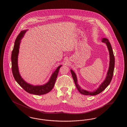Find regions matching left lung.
I'll list each match as a JSON object with an SVG mask.
<instances>
[{
    "label": "left lung",
    "instance_id": "1",
    "mask_svg": "<svg viewBox=\"0 0 127 127\" xmlns=\"http://www.w3.org/2000/svg\"><path fill=\"white\" fill-rule=\"evenodd\" d=\"M101 42L105 43L107 47L108 51L109 52V57H110V63L108 70L106 74V76L105 77L104 80L101 83V84L98 86V87L93 91H88L84 89H83L80 86L78 83V80L77 78L76 73L72 69H70L72 76L73 77V80L75 83L76 86L78 90L82 95H95L103 91L107 86L109 85L111 82L112 81V78L113 75V72L115 66V58L113 54V50L112 49V46L109 42V40L105 38H102L101 39Z\"/></svg>",
    "mask_w": 127,
    "mask_h": 127
}]
</instances>
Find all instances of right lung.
I'll return each instance as SVG.
<instances>
[{
    "label": "right lung",
    "mask_w": 127,
    "mask_h": 127,
    "mask_svg": "<svg viewBox=\"0 0 127 127\" xmlns=\"http://www.w3.org/2000/svg\"><path fill=\"white\" fill-rule=\"evenodd\" d=\"M28 30L21 31L15 40L14 46L11 55L12 71L15 81L26 92L31 94L35 95H43L51 91L54 86L60 68L62 65L59 66L53 72L51 77L46 83L42 85H33L26 82L21 76L18 66V57L21 40L24 37Z\"/></svg>",
    "instance_id": "right-lung-1"
}]
</instances>
